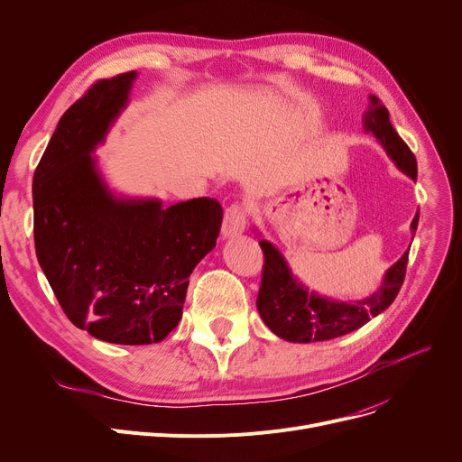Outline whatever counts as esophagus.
<instances>
[{
    "instance_id": "esophagus-1",
    "label": "esophagus",
    "mask_w": 462,
    "mask_h": 462,
    "mask_svg": "<svg viewBox=\"0 0 462 462\" xmlns=\"http://www.w3.org/2000/svg\"><path fill=\"white\" fill-rule=\"evenodd\" d=\"M247 209L241 204H232L225 209L223 218V237H234L245 230Z\"/></svg>"
}]
</instances>
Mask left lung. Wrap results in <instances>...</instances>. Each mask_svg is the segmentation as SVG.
I'll use <instances>...</instances> for the list:
<instances>
[{"label": "left lung", "instance_id": "1", "mask_svg": "<svg viewBox=\"0 0 462 462\" xmlns=\"http://www.w3.org/2000/svg\"><path fill=\"white\" fill-rule=\"evenodd\" d=\"M371 110L365 114V127L382 142L385 152L395 164L411 180L418 178V162L414 153L390 124V112L382 106L380 99L371 95ZM420 211L411 221V232L416 234ZM263 253L262 282L256 298V307L263 324L275 335L290 343H317L343 337L365 326L373 317L393 303L404 282L408 253L387 270L378 292L357 303H338L319 294H312L290 273L281 253L260 241Z\"/></svg>", "mask_w": 462, "mask_h": 462}]
</instances>
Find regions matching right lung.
<instances>
[{"instance_id":"right-lung-1","label":"right lung","mask_w":462,"mask_h":462,"mask_svg":"<svg viewBox=\"0 0 462 462\" xmlns=\"http://www.w3.org/2000/svg\"><path fill=\"white\" fill-rule=\"evenodd\" d=\"M134 70L97 80L61 116L33 174V237L67 319L116 345L161 343L181 320L189 275L215 247L223 208L116 200L89 155L125 106Z\"/></svg>"}]
</instances>
